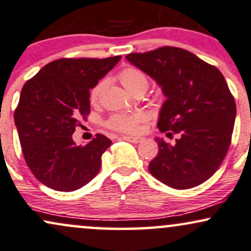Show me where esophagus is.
<instances>
[{"label":"esophagus","instance_id":"esophagus-1","mask_svg":"<svg viewBox=\"0 0 251 251\" xmlns=\"http://www.w3.org/2000/svg\"><path fill=\"white\" fill-rule=\"evenodd\" d=\"M123 139L124 140L128 141V143H133V144L141 143V141L144 140L143 137H132V135H124Z\"/></svg>","mask_w":251,"mask_h":251}]
</instances>
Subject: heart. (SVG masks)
I'll list each match as a JSON object with an SVG mask.
<instances>
[{
	"label": "heart",
	"mask_w": 251,
	"mask_h": 251,
	"mask_svg": "<svg viewBox=\"0 0 251 251\" xmlns=\"http://www.w3.org/2000/svg\"><path fill=\"white\" fill-rule=\"evenodd\" d=\"M119 78L123 85L132 93L137 92L138 90L141 89L147 90V86H149V78H147L146 75L139 69L133 68V66L124 69L119 74ZM102 85H104V81H99L96 86H93L91 92H90V100H91V102H96L98 100ZM144 120H146V114L143 112L119 113L114 114L108 119L107 126L116 129V131L135 132L139 128L140 123H143Z\"/></svg>",
	"instance_id": "b5f03b06"
}]
</instances>
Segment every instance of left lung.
Instances as JSON below:
<instances>
[{"mask_svg":"<svg viewBox=\"0 0 251 251\" xmlns=\"http://www.w3.org/2000/svg\"><path fill=\"white\" fill-rule=\"evenodd\" d=\"M126 59L155 80L166 97L158 127L179 133L174 145L155 138L151 174L175 189L201 185L217 171L230 145L236 104L215 66L189 51L164 47Z\"/></svg>","mask_w":251,"mask_h":251,"instance_id":"1","label":"left lung"}]
</instances>
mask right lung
<instances>
[{
	"mask_svg": "<svg viewBox=\"0 0 251 251\" xmlns=\"http://www.w3.org/2000/svg\"><path fill=\"white\" fill-rule=\"evenodd\" d=\"M122 56L60 58L49 63L24 84L14 119L23 155L43 185L72 192L98 174L102 153L112 141L97 134L85 146L72 134L90 113V90Z\"/></svg>",
	"mask_w": 251,
	"mask_h": 251,
	"instance_id": "right-lung-1",
	"label": "right lung"
}]
</instances>
